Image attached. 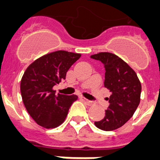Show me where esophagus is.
<instances>
[{"mask_svg": "<svg viewBox=\"0 0 160 160\" xmlns=\"http://www.w3.org/2000/svg\"><path fill=\"white\" fill-rule=\"evenodd\" d=\"M80 98H81V100H82L83 102H85L86 105H88V106H92V105H93V102H91V101H89V100H87L86 98H85V97H80Z\"/></svg>", "mask_w": 160, "mask_h": 160, "instance_id": "obj_1", "label": "esophagus"}]
</instances>
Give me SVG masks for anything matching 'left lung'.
Returning a JSON list of instances; mask_svg holds the SVG:
<instances>
[{
  "label": "left lung",
  "mask_w": 160,
  "mask_h": 160,
  "mask_svg": "<svg viewBox=\"0 0 160 160\" xmlns=\"http://www.w3.org/2000/svg\"><path fill=\"white\" fill-rule=\"evenodd\" d=\"M91 58L104 64V85L112 93L105 118L96 122L95 125L104 131H113L123 126L137 110L142 91L141 82L136 72L114 53L102 52Z\"/></svg>",
  "instance_id": "obj_1"
}]
</instances>
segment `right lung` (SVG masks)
I'll list each match as a JSON object with an SVG mask.
<instances>
[{"instance_id":"right-lung-1","label":"right lung","mask_w":160,"mask_h":160,"mask_svg":"<svg viewBox=\"0 0 160 160\" xmlns=\"http://www.w3.org/2000/svg\"><path fill=\"white\" fill-rule=\"evenodd\" d=\"M80 56V53L55 51L37 58L24 72L20 85L23 104L39 126L55 128L65 120L78 96L55 95L53 86L65 80L69 68Z\"/></svg>"}]
</instances>
